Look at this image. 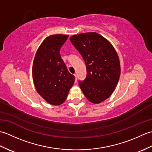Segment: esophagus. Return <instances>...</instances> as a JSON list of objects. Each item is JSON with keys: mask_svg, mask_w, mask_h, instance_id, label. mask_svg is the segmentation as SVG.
Returning a JSON list of instances; mask_svg holds the SVG:
<instances>
[{"mask_svg": "<svg viewBox=\"0 0 152 152\" xmlns=\"http://www.w3.org/2000/svg\"><path fill=\"white\" fill-rule=\"evenodd\" d=\"M75 83H76L77 82V80H78V77H77V76H76V74H75Z\"/></svg>", "mask_w": 152, "mask_h": 152, "instance_id": "obj_1", "label": "esophagus"}]
</instances>
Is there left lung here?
Listing matches in <instances>:
<instances>
[{
	"label": "left lung",
	"mask_w": 152,
	"mask_h": 152,
	"mask_svg": "<svg viewBox=\"0 0 152 152\" xmlns=\"http://www.w3.org/2000/svg\"><path fill=\"white\" fill-rule=\"evenodd\" d=\"M70 40L86 66V78L80 80V88L88 101L101 102L111 95L118 84L120 64L117 53L107 40L96 33L74 35Z\"/></svg>",
	"instance_id": "left-lung-1"
}]
</instances>
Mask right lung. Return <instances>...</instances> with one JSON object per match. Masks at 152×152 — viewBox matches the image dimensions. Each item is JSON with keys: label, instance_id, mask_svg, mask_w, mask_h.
Returning <instances> with one entry per match:
<instances>
[{"label": "right lung", "instance_id": "obj_1", "mask_svg": "<svg viewBox=\"0 0 152 152\" xmlns=\"http://www.w3.org/2000/svg\"><path fill=\"white\" fill-rule=\"evenodd\" d=\"M69 36L53 34L47 37L37 51L33 65V78L38 94L53 105L65 101L75 76L61 59L60 49Z\"/></svg>", "mask_w": 152, "mask_h": 152}]
</instances>
